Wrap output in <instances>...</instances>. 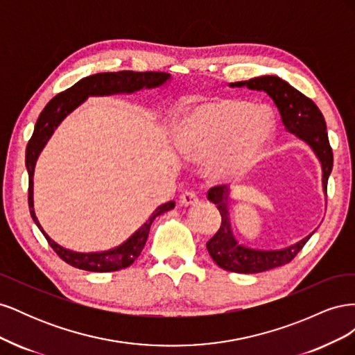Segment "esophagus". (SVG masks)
I'll return each mask as SVG.
<instances>
[{
  "label": "esophagus",
  "mask_w": 355,
  "mask_h": 355,
  "mask_svg": "<svg viewBox=\"0 0 355 355\" xmlns=\"http://www.w3.org/2000/svg\"><path fill=\"white\" fill-rule=\"evenodd\" d=\"M180 202L182 206H194V204L198 202V197L194 191H185L184 194L180 196Z\"/></svg>",
  "instance_id": "obj_1"
}]
</instances>
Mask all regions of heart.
Returning a JSON list of instances; mask_svg holds the SVG:
<instances>
[{
	"instance_id": "obj_1",
	"label": "heart",
	"mask_w": 355,
	"mask_h": 355,
	"mask_svg": "<svg viewBox=\"0 0 355 355\" xmlns=\"http://www.w3.org/2000/svg\"><path fill=\"white\" fill-rule=\"evenodd\" d=\"M274 136V120L263 106L235 99H210L191 110L176 127L179 153L206 163L216 184L247 176L265 155Z\"/></svg>"
}]
</instances>
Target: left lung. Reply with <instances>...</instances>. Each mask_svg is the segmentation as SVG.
Returning a JSON list of instances; mask_svg holds the SVG:
<instances>
[{
    "label": "left lung",
    "mask_w": 355,
    "mask_h": 355,
    "mask_svg": "<svg viewBox=\"0 0 355 355\" xmlns=\"http://www.w3.org/2000/svg\"><path fill=\"white\" fill-rule=\"evenodd\" d=\"M230 87H247L256 92H265L270 96L280 112L286 132L295 135L299 141L306 144L320 161L321 187H323L326 196L327 179L333 167V154L324 116L317 108V105L275 75H263V77H256L249 81L230 83ZM231 194L232 189L225 185L211 188L207 194L209 201L216 204L222 216L220 228L213 235V239L209 240L207 250L211 259L222 270L239 274H256L286 265L293 259L311 235L315 232L313 231L302 240L286 245L283 249H254V247L244 245L237 240L232 231L230 216Z\"/></svg>",
    "instance_id": "8db88e82"
}]
</instances>
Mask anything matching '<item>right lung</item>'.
I'll use <instances>...</instances> for the list:
<instances>
[{
    "label": "right lung",
    "instance_id": "obj_1",
    "mask_svg": "<svg viewBox=\"0 0 355 355\" xmlns=\"http://www.w3.org/2000/svg\"><path fill=\"white\" fill-rule=\"evenodd\" d=\"M170 81L171 75L167 72L121 71L94 73L90 75V77L80 80L68 90L55 96L40 114L34 133H32L31 141L26 146L25 164L29 175L28 202L32 219L37 223L40 231L44 234V237L53 247V250H55L67 263L75 268H80V270L92 272L120 271L123 268L130 266L144 250L145 243L148 240L149 228H151L154 219L159 216V214L175 209V201H168L158 206L141 228L135 231L130 237L121 244L112 247V249L101 252H75L67 249V247H63L58 244L55 240L50 239V235L41 227L34 210V173L40 154L42 153V149H44V146L50 141L53 133L56 132V128L60 125V123L89 98H102V96L114 94H135L142 90H154L164 87Z\"/></svg>",
    "mask_w": 355,
    "mask_h": 355
}]
</instances>
